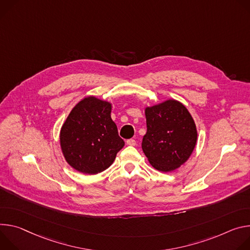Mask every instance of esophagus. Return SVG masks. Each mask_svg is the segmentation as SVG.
<instances>
[{"mask_svg": "<svg viewBox=\"0 0 250 250\" xmlns=\"http://www.w3.org/2000/svg\"><path fill=\"white\" fill-rule=\"evenodd\" d=\"M126 144L129 146H135L136 145V141L134 139H129L126 141Z\"/></svg>", "mask_w": 250, "mask_h": 250, "instance_id": "obj_1", "label": "esophagus"}]
</instances>
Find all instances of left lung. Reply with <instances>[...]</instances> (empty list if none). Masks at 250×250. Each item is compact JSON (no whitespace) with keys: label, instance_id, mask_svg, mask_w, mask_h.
<instances>
[{"label":"left lung","instance_id":"8db88e82","mask_svg":"<svg viewBox=\"0 0 250 250\" xmlns=\"http://www.w3.org/2000/svg\"><path fill=\"white\" fill-rule=\"evenodd\" d=\"M147 133L142 149L150 165L164 173L180 168L192 154L198 141L195 120L187 107L167 99L145 107Z\"/></svg>","mask_w":250,"mask_h":250}]
</instances>
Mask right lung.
Returning a JSON list of instances; mask_svg holds the SVG:
<instances>
[{"label":"right lung","mask_w":250,"mask_h":250,"mask_svg":"<svg viewBox=\"0 0 250 250\" xmlns=\"http://www.w3.org/2000/svg\"><path fill=\"white\" fill-rule=\"evenodd\" d=\"M112 104L95 96L81 99L62 126L60 143L71 168L86 175L108 169L124 147L111 119Z\"/></svg>","instance_id":"1"}]
</instances>
